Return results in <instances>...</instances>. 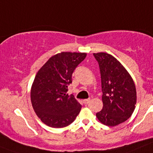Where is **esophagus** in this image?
Returning <instances> with one entry per match:
<instances>
[{"mask_svg":"<svg viewBox=\"0 0 153 153\" xmlns=\"http://www.w3.org/2000/svg\"><path fill=\"white\" fill-rule=\"evenodd\" d=\"M90 99H86V100H83V102H84V104H88L89 102H90Z\"/></svg>","mask_w":153,"mask_h":153,"instance_id":"34e87169","label":"esophagus"}]
</instances>
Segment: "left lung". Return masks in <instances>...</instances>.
<instances>
[{"label": "left lung", "mask_w": 153, "mask_h": 153, "mask_svg": "<svg viewBox=\"0 0 153 153\" xmlns=\"http://www.w3.org/2000/svg\"><path fill=\"white\" fill-rule=\"evenodd\" d=\"M99 63L103 106L96 114L101 123L115 126L132 116L136 104V89L130 74L107 53H93Z\"/></svg>", "instance_id": "obj_1"}]
</instances>
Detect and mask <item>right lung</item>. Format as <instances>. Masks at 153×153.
Masks as SVG:
<instances>
[{
	"mask_svg": "<svg viewBox=\"0 0 153 153\" xmlns=\"http://www.w3.org/2000/svg\"><path fill=\"white\" fill-rule=\"evenodd\" d=\"M86 56V53L61 52L51 56L36 73L30 90L31 103L36 116L48 126H67L80 112V103L67 92L74 70Z\"/></svg>",
	"mask_w": 153,
	"mask_h": 153,
	"instance_id": "add662e5",
	"label": "right lung"
}]
</instances>
